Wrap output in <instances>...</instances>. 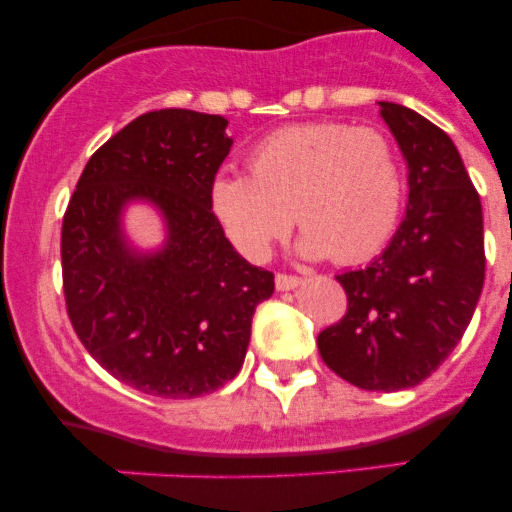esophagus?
<instances>
[{"mask_svg": "<svg viewBox=\"0 0 512 512\" xmlns=\"http://www.w3.org/2000/svg\"><path fill=\"white\" fill-rule=\"evenodd\" d=\"M301 286V279L293 274H276V289L279 291H293Z\"/></svg>", "mask_w": 512, "mask_h": 512, "instance_id": "obj_1", "label": "esophagus"}]
</instances>
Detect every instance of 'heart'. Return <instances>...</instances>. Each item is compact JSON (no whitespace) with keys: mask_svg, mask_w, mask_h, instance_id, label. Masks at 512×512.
<instances>
[{"mask_svg":"<svg viewBox=\"0 0 512 512\" xmlns=\"http://www.w3.org/2000/svg\"><path fill=\"white\" fill-rule=\"evenodd\" d=\"M211 207L250 260H264L296 216L303 228L298 255L354 264L373 257L395 231L402 170L378 129L344 122L286 127L255 146L250 173L216 175Z\"/></svg>","mask_w":512,"mask_h":512,"instance_id":"b5f03b06","label":"heart"}]
</instances>
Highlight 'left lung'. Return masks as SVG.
<instances>
[{"mask_svg": "<svg viewBox=\"0 0 512 512\" xmlns=\"http://www.w3.org/2000/svg\"><path fill=\"white\" fill-rule=\"evenodd\" d=\"M380 117L407 161L409 202L390 245L337 276L346 315L317 334L322 361L370 392L419 385L455 349L484 286V216L460 151L399 103Z\"/></svg>", "mask_w": 512, "mask_h": 512, "instance_id": "left-lung-1", "label": "left lung"}]
</instances>
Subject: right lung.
I'll list each match as a JSON object with an SVG mask.
<instances>
[{
	"label": "right lung",
	"mask_w": 512,
	"mask_h": 512,
	"mask_svg": "<svg viewBox=\"0 0 512 512\" xmlns=\"http://www.w3.org/2000/svg\"><path fill=\"white\" fill-rule=\"evenodd\" d=\"M228 120L195 110L139 115L88 158L62 221L67 313L101 366L144 395L192 399L238 375L255 308L274 274L240 257L211 211L233 139ZM167 228L156 251L126 238L129 203Z\"/></svg>",
	"instance_id": "right-lung-1"
}]
</instances>
